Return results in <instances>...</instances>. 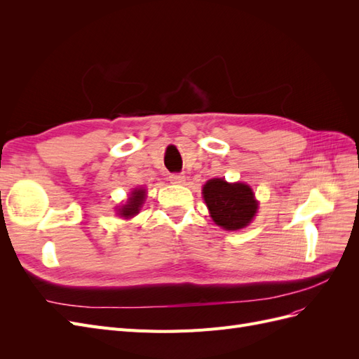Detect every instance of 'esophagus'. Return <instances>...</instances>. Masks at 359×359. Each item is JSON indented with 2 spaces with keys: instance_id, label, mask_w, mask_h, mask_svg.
Returning a JSON list of instances; mask_svg holds the SVG:
<instances>
[{
  "instance_id": "1",
  "label": "esophagus",
  "mask_w": 359,
  "mask_h": 359,
  "mask_svg": "<svg viewBox=\"0 0 359 359\" xmlns=\"http://www.w3.org/2000/svg\"><path fill=\"white\" fill-rule=\"evenodd\" d=\"M169 181L172 184H184V181H186V177H184L182 173H172V175L169 177Z\"/></svg>"
}]
</instances>
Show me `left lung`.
I'll return each mask as SVG.
<instances>
[{
    "label": "left lung",
    "mask_w": 359,
    "mask_h": 359,
    "mask_svg": "<svg viewBox=\"0 0 359 359\" xmlns=\"http://www.w3.org/2000/svg\"><path fill=\"white\" fill-rule=\"evenodd\" d=\"M203 201L211 219L224 231H240L248 226L257 212V201L244 182H227L223 178L206 181L202 189Z\"/></svg>",
    "instance_id": "obj_1"
}]
</instances>
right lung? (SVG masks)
<instances>
[{
	"label": "right lung",
	"instance_id": "obj_1",
	"mask_svg": "<svg viewBox=\"0 0 359 359\" xmlns=\"http://www.w3.org/2000/svg\"><path fill=\"white\" fill-rule=\"evenodd\" d=\"M145 198H147L145 189H135L132 193H130V198L127 199V202L121 206V208H118V215L124 217V219H132V217L139 214Z\"/></svg>",
	"mask_w": 359,
	"mask_h": 359
}]
</instances>
